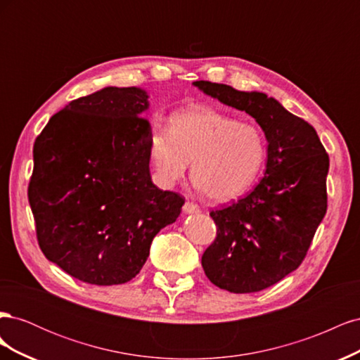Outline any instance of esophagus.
<instances>
[{
  "instance_id": "1",
  "label": "esophagus",
  "mask_w": 360,
  "mask_h": 360,
  "mask_svg": "<svg viewBox=\"0 0 360 360\" xmlns=\"http://www.w3.org/2000/svg\"><path fill=\"white\" fill-rule=\"evenodd\" d=\"M184 213H200V205L195 204L192 201H186L183 205Z\"/></svg>"
}]
</instances>
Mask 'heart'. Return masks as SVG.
<instances>
[{"label":"heart","instance_id":"1","mask_svg":"<svg viewBox=\"0 0 360 360\" xmlns=\"http://www.w3.org/2000/svg\"><path fill=\"white\" fill-rule=\"evenodd\" d=\"M147 153L162 186L183 179L191 162L197 188L222 202L252 186L264 167L267 143L257 124L240 123L213 108L191 106L169 117L168 130H151Z\"/></svg>","mask_w":360,"mask_h":360}]
</instances>
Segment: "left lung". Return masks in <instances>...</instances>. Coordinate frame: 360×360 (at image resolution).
Wrapping results in <instances>:
<instances>
[{"instance_id":"left-lung-1","label":"left lung","mask_w":360,"mask_h":360,"mask_svg":"<svg viewBox=\"0 0 360 360\" xmlns=\"http://www.w3.org/2000/svg\"><path fill=\"white\" fill-rule=\"evenodd\" d=\"M193 85L254 117L269 143L264 177L255 189L210 212L217 233L201 258L216 287L237 294L261 291L307 257L328 210L329 156L315 129L274 97L209 81Z\"/></svg>"}]
</instances>
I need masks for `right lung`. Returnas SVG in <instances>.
<instances>
[{"label":"right lung","mask_w":360,"mask_h":360,"mask_svg":"<svg viewBox=\"0 0 360 360\" xmlns=\"http://www.w3.org/2000/svg\"><path fill=\"white\" fill-rule=\"evenodd\" d=\"M148 94L106 86L72 101L36 138L28 201L41 252L86 284L135 278L184 200L151 181Z\"/></svg>","instance_id":"add662e5"}]
</instances>
